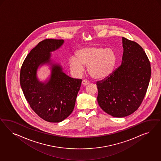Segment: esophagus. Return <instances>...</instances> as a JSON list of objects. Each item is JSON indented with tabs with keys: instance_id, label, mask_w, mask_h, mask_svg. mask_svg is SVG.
<instances>
[{
	"instance_id": "obj_1",
	"label": "esophagus",
	"mask_w": 161,
	"mask_h": 161,
	"mask_svg": "<svg viewBox=\"0 0 161 161\" xmlns=\"http://www.w3.org/2000/svg\"><path fill=\"white\" fill-rule=\"evenodd\" d=\"M89 83H90V82L87 81V80H83V81H82V84L83 86H87Z\"/></svg>"
}]
</instances>
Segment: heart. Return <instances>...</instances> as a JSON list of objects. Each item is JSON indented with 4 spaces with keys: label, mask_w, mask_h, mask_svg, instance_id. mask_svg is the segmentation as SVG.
<instances>
[{
    "label": "heart",
    "mask_w": 161,
    "mask_h": 161,
    "mask_svg": "<svg viewBox=\"0 0 161 161\" xmlns=\"http://www.w3.org/2000/svg\"><path fill=\"white\" fill-rule=\"evenodd\" d=\"M117 61L115 52L111 48L90 46L77 51L75 57L69 58L71 69L77 74L82 73L83 65H87L90 76L96 79L106 78L112 73Z\"/></svg>",
    "instance_id": "heart-1"
}]
</instances>
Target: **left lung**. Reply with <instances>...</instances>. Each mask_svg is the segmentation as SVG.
<instances>
[{
	"instance_id": "8db88e82",
	"label": "left lung",
	"mask_w": 161,
	"mask_h": 161,
	"mask_svg": "<svg viewBox=\"0 0 161 161\" xmlns=\"http://www.w3.org/2000/svg\"><path fill=\"white\" fill-rule=\"evenodd\" d=\"M122 43V65L97 83L100 107L115 117L129 116L140 107L151 75L150 61L141 46L124 37Z\"/></svg>"
}]
</instances>
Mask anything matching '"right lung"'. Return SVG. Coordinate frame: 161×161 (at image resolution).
<instances>
[{"label": "right lung", "mask_w": 161, "mask_h": 161, "mask_svg": "<svg viewBox=\"0 0 161 161\" xmlns=\"http://www.w3.org/2000/svg\"><path fill=\"white\" fill-rule=\"evenodd\" d=\"M63 39H46L32 49L22 65L20 84L31 108L44 120L61 122L73 111L82 80L68 77L62 68L53 65L48 82L44 84L36 77L40 64L50 61L51 51L63 44Z\"/></svg>", "instance_id": "add662e5"}]
</instances>
